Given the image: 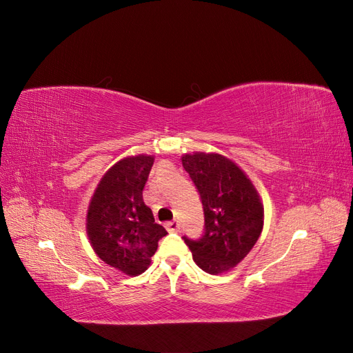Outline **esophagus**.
I'll return each instance as SVG.
<instances>
[{
	"mask_svg": "<svg viewBox=\"0 0 353 353\" xmlns=\"http://www.w3.org/2000/svg\"><path fill=\"white\" fill-rule=\"evenodd\" d=\"M165 228L169 231V232H178L179 231V223L176 221H170V222H166L165 223Z\"/></svg>",
	"mask_w": 353,
	"mask_h": 353,
	"instance_id": "obj_1",
	"label": "esophagus"
}]
</instances>
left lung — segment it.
<instances>
[{"mask_svg":"<svg viewBox=\"0 0 353 353\" xmlns=\"http://www.w3.org/2000/svg\"><path fill=\"white\" fill-rule=\"evenodd\" d=\"M184 169L197 187L205 210V236L184 237L193 259L218 275L236 268L258 241L263 228V203L250 178L219 153H185Z\"/></svg>","mask_w":353,"mask_h":353,"instance_id":"obj_1","label":"left lung"}]
</instances>
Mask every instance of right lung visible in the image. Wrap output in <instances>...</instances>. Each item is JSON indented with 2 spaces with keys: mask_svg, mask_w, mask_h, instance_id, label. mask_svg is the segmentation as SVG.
Instances as JSON below:
<instances>
[{
  "mask_svg": "<svg viewBox=\"0 0 353 353\" xmlns=\"http://www.w3.org/2000/svg\"><path fill=\"white\" fill-rule=\"evenodd\" d=\"M154 156H128L103 175L90 200L87 236L99 258L126 275L143 274L166 230L154 222L143 190Z\"/></svg>",
  "mask_w": 353,
  "mask_h": 353,
  "instance_id": "obj_1",
  "label": "right lung"
}]
</instances>
